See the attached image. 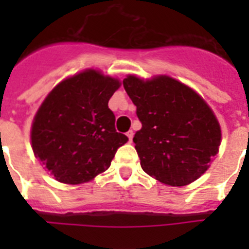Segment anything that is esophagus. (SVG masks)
I'll use <instances>...</instances> for the list:
<instances>
[{"mask_svg":"<svg viewBox=\"0 0 249 249\" xmlns=\"http://www.w3.org/2000/svg\"><path fill=\"white\" fill-rule=\"evenodd\" d=\"M133 136H134L133 130H129V132H126V137L129 138V142H132V141H133Z\"/></svg>","mask_w":249,"mask_h":249,"instance_id":"34e87169","label":"esophagus"}]
</instances>
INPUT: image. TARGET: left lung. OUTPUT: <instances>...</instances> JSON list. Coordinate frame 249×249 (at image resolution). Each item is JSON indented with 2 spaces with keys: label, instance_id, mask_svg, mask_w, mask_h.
I'll return each instance as SVG.
<instances>
[{
  "label": "left lung",
  "instance_id": "1",
  "mask_svg": "<svg viewBox=\"0 0 249 249\" xmlns=\"http://www.w3.org/2000/svg\"><path fill=\"white\" fill-rule=\"evenodd\" d=\"M123 85L142 124L133 138L142 169L169 186L197 179L221 143L220 124L204 99L168 76H128Z\"/></svg>",
  "mask_w": 249,
  "mask_h": 249
}]
</instances>
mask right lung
<instances>
[{"instance_id": "obj_1", "label": "right lung", "mask_w": 249, "mask_h": 249, "mask_svg": "<svg viewBox=\"0 0 249 249\" xmlns=\"http://www.w3.org/2000/svg\"><path fill=\"white\" fill-rule=\"evenodd\" d=\"M117 80L94 70L64 80L37 111L31 130L32 148L56 181L79 185L108 169L128 137L115 129L109 98Z\"/></svg>"}]
</instances>
